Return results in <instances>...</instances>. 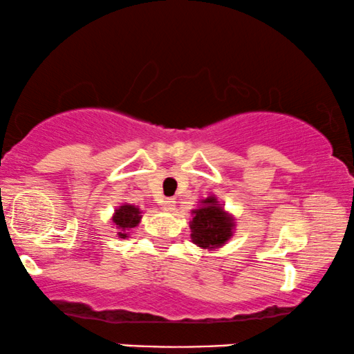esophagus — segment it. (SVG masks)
Returning <instances> with one entry per match:
<instances>
[{"label":"esophagus","mask_w":354,"mask_h":354,"mask_svg":"<svg viewBox=\"0 0 354 354\" xmlns=\"http://www.w3.org/2000/svg\"><path fill=\"white\" fill-rule=\"evenodd\" d=\"M174 203H176V201H174L173 198H167L163 201V210L165 212H171V210H174Z\"/></svg>","instance_id":"1"}]
</instances>
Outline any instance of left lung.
I'll return each instance as SVG.
<instances>
[{
    "mask_svg": "<svg viewBox=\"0 0 354 354\" xmlns=\"http://www.w3.org/2000/svg\"><path fill=\"white\" fill-rule=\"evenodd\" d=\"M234 217L225 212L216 198L203 201V207L192 210L189 222L192 243L204 250L221 248L234 235Z\"/></svg>",
    "mask_w": 354,
    "mask_h": 354,
    "instance_id": "8db88e82",
    "label": "left lung"
}]
</instances>
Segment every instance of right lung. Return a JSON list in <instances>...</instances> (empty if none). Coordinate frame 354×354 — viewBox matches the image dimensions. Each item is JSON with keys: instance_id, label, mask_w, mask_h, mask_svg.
<instances>
[{"instance_id": "right-lung-1", "label": "right lung", "mask_w": 354, "mask_h": 354, "mask_svg": "<svg viewBox=\"0 0 354 354\" xmlns=\"http://www.w3.org/2000/svg\"><path fill=\"white\" fill-rule=\"evenodd\" d=\"M140 210L136 205L131 204H124L120 207L115 209L114 216H113V222L114 225L118 227V234L120 239H125L129 235V230L133 229V227L138 225L140 222Z\"/></svg>"}]
</instances>
